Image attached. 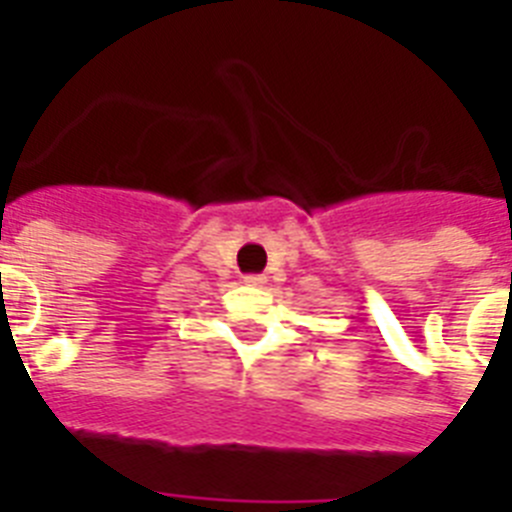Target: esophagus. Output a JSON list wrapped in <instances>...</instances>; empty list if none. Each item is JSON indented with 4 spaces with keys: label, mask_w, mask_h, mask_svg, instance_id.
<instances>
[{
    "label": "esophagus",
    "mask_w": 512,
    "mask_h": 512,
    "mask_svg": "<svg viewBox=\"0 0 512 512\" xmlns=\"http://www.w3.org/2000/svg\"><path fill=\"white\" fill-rule=\"evenodd\" d=\"M243 282L251 284V287H264L266 277H261V274H248V277H243Z\"/></svg>",
    "instance_id": "1"
}]
</instances>
